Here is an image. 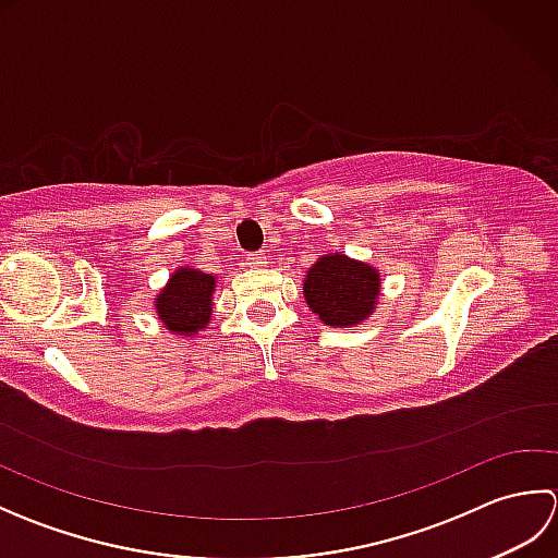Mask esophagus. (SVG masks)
<instances>
[{"instance_id": "34e87169", "label": "esophagus", "mask_w": 558, "mask_h": 558, "mask_svg": "<svg viewBox=\"0 0 558 558\" xmlns=\"http://www.w3.org/2000/svg\"><path fill=\"white\" fill-rule=\"evenodd\" d=\"M246 266H248V268H260V266H266V254H260V252H256V254H246Z\"/></svg>"}]
</instances>
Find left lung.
<instances>
[{
  "mask_svg": "<svg viewBox=\"0 0 558 558\" xmlns=\"http://www.w3.org/2000/svg\"><path fill=\"white\" fill-rule=\"evenodd\" d=\"M378 272L345 254L318 258L306 272L304 298L326 326L350 328L374 312L378 300Z\"/></svg>",
  "mask_w": 558,
  "mask_h": 558,
  "instance_id": "left-lung-1",
  "label": "left lung"
}]
</instances>
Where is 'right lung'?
<instances>
[{
	"label": "right lung",
	"mask_w": 558,
	"mask_h": 558,
	"mask_svg": "<svg viewBox=\"0 0 558 558\" xmlns=\"http://www.w3.org/2000/svg\"><path fill=\"white\" fill-rule=\"evenodd\" d=\"M216 278L196 268H180L156 298V310L165 328L180 336H194L206 328L213 312Z\"/></svg>",
	"instance_id": "add662e5"
}]
</instances>
